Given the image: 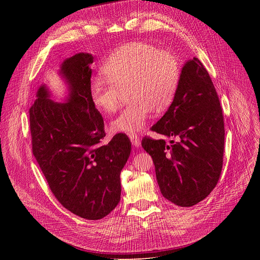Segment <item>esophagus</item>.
<instances>
[{"label": "esophagus", "instance_id": "obj_1", "mask_svg": "<svg viewBox=\"0 0 260 260\" xmlns=\"http://www.w3.org/2000/svg\"><path fill=\"white\" fill-rule=\"evenodd\" d=\"M128 137H129V139H131V141H132V144H133L135 147H139V146H140L141 142H140L139 136H138L137 134L132 133V134L128 135Z\"/></svg>", "mask_w": 260, "mask_h": 260}]
</instances>
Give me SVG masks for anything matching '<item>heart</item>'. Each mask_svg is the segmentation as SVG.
<instances>
[{"mask_svg":"<svg viewBox=\"0 0 260 260\" xmlns=\"http://www.w3.org/2000/svg\"><path fill=\"white\" fill-rule=\"evenodd\" d=\"M101 71L105 78L90 82V101L98 111L112 113L119 106L122 91L128 88L132 101L112 121V128L131 134L144 127L154 108L161 112L172 104L181 75L175 54L143 42L115 49Z\"/></svg>","mask_w":260,"mask_h":260,"instance_id":"heart-1","label":"heart"}]
</instances>
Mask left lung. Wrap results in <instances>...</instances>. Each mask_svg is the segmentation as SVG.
I'll use <instances>...</instances> for the list:
<instances>
[{"label": "left lung", "mask_w": 260, "mask_h": 260, "mask_svg": "<svg viewBox=\"0 0 260 260\" xmlns=\"http://www.w3.org/2000/svg\"><path fill=\"white\" fill-rule=\"evenodd\" d=\"M151 129L176 140L142 139L163 197L192 207L209 196L222 170L224 122L211 77L197 58L183 65L171 106Z\"/></svg>", "instance_id": "left-lung-1"}]
</instances>
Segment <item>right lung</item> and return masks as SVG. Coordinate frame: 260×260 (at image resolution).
I'll return each mask as SVG.
<instances>
[{"instance_id":"add662e5","label":"right lung","mask_w":260,"mask_h":260,"mask_svg":"<svg viewBox=\"0 0 260 260\" xmlns=\"http://www.w3.org/2000/svg\"><path fill=\"white\" fill-rule=\"evenodd\" d=\"M93 57L66 59L59 74L68 85L66 102L50 99L45 84L29 109L32 153L52 194L62 206L88 220H99L120 201V173L131 154L125 134L106 145L104 121L89 97Z\"/></svg>"}]
</instances>
